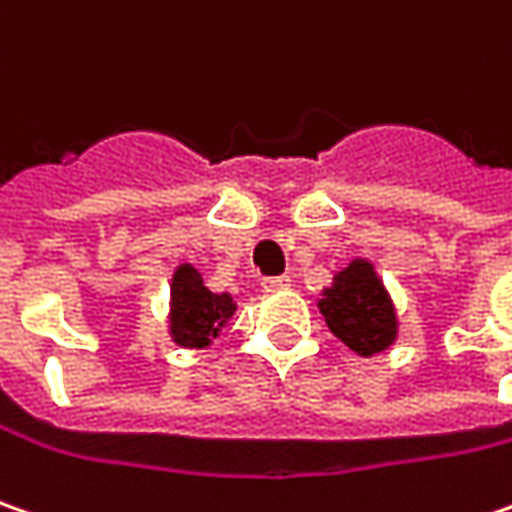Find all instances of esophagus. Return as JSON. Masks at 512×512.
Listing matches in <instances>:
<instances>
[{
	"label": "esophagus",
	"mask_w": 512,
	"mask_h": 512,
	"mask_svg": "<svg viewBox=\"0 0 512 512\" xmlns=\"http://www.w3.org/2000/svg\"><path fill=\"white\" fill-rule=\"evenodd\" d=\"M291 286V280L286 277V274H280V277H266L263 280V289L266 291H283V289H289Z\"/></svg>",
	"instance_id": "esophagus-1"
}]
</instances>
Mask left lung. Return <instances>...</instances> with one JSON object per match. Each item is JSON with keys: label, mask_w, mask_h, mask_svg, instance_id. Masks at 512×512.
<instances>
[{"label": "left lung", "mask_w": 512, "mask_h": 512, "mask_svg": "<svg viewBox=\"0 0 512 512\" xmlns=\"http://www.w3.org/2000/svg\"><path fill=\"white\" fill-rule=\"evenodd\" d=\"M317 309L326 317L331 334L360 357H377L397 343V306L377 266L365 257H354L331 277L317 297Z\"/></svg>", "instance_id": "8db88e82"}]
</instances>
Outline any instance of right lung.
<instances>
[{
  "instance_id": "1",
  "label": "right lung",
  "mask_w": 512,
  "mask_h": 512,
  "mask_svg": "<svg viewBox=\"0 0 512 512\" xmlns=\"http://www.w3.org/2000/svg\"><path fill=\"white\" fill-rule=\"evenodd\" d=\"M238 311L229 291H209L203 274L192 263H178L169 280L167 331L172 343L189 351H206L221 337Z\"/></svg>"
}]
</instances>
